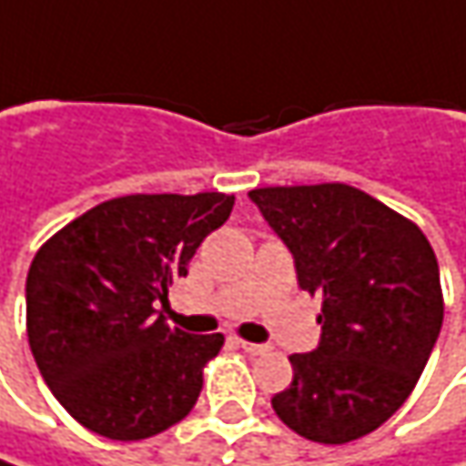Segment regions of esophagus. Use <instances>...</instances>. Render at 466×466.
Listing matches in <instances>:
<instances>
[{"label":"esophagus","mask_w":466,"mask_h":466,"mask_svg":"<svg viewBox=\"0 0 466 466\" xmlns=\"http://www.w3.org/2000/svg\"><path fill=\"white\" fill-rule=\"evenodd\" d=\"M239 342V348L245 350V353H250V356H263V353H268L271 348L268 345H263V342H250V340H237Z\"/></svg>","instance_id":"34e87169"}]
</instances>
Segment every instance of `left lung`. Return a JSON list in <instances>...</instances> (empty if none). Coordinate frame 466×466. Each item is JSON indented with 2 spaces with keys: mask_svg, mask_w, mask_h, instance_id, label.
I'll use <instances>...</instances> for the list:
<instances>
[{
  "mask_svg": "<svg viewBox=\"0 0 466 466\" xmlns=\"http://www.w3.org/2000/svg\"><path fill=\"white\" fill-rule=\"evenodd\" d=\"M250 198L289 248L300 289L321 298V342L289 356L292 382L271 406L314 443L359 441L411 396L441 335L432 245L411 218L340 181Z\"/></svg>",
  "mask_w": 466,
  "mask_h": 466,
  "instance_id": "1",
  "label": "left lung"
}]
</instances>
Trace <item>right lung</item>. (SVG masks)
I'll use <instances>...</instances> for the list:
<instances>
[{
  "mask_svg": "<svg viewBox=\"0 0 466 466\" xmlns=\"http://www.w3.org/2000/svg\"><path fill=\"white\" fill-rule=\"evenodd\" d=\"M234 195H124L81 213L31 260L28 345L52 396L110 441H145L181 422L224 335L168 327L157 303L187 277Z\"/></svg>",
  "mask_w": 466,
  "mask_h": 466,
  "instance_id": "obj_1",
  "label": "right lung"
}]
</instances>
